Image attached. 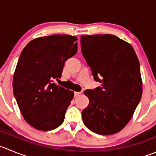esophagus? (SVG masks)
<instances>
[{
	"mask_svg": "<svg viewBox=\"0 0 156 156\" xmlns=\"http://www.w3.org/2000/svg\"><path fill=\"white\" fill-rule=\"evenodd\" d=\"M81 93H82V92H77V91H75V98H76V97L79 96V95L81 94Z\"/></svg>",
	"mask_w": 156,
	"mask_h": 156,
	"instance_id": "obj_1",
	"label": "esophagus"
}]
</instances>
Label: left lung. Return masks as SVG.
Instances as JSON below:
<instances>
[{"label": "left lung", "instance_id": "left-lung-1", "mask_svg": "<svg viewBox=\"0 0 156 156\" xmlns=\"http://www.w3.org/2000/svg\"><path fill=\"white\" fill-rule=\"evenodd\" d=\"M81 52L101 87L86 90L82 120L90 130L112 135L132 118L143 94L140 66L129 43L110 34L81 36Z\"/></svg>", "mask_w": 156, "mask_h": 156}]
</instances>
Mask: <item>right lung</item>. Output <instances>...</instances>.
Instances as JSON below:
<instances>
[{
    "label": "right lung",
    "instance_id": "right-lung-1",
    "mask_svg": "<svg viewBox=\"0 0 156 156\" xmlns=\"http://www.w3.org/2000/svg\"><path fill=\"white\" fill-rule=\"evenodd\" d=\"M76 36L52 35L34 39L23 49L13 78L20 110L35 129L49 131L59 126L74 92L53 83L61 78L65 62L76 54Z\"/></svg>",
    "mask_w": 156,
    "mask_h": 156
}]
</instances>
